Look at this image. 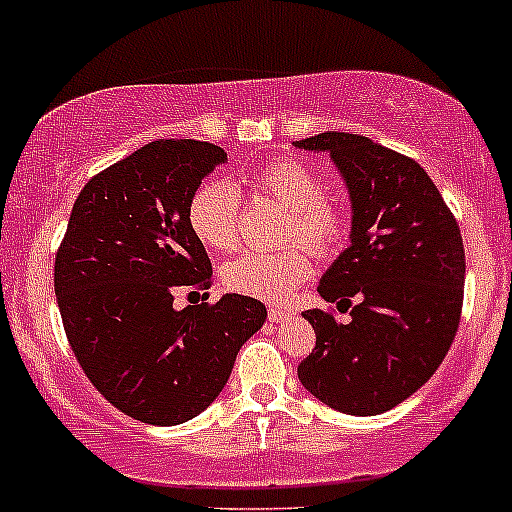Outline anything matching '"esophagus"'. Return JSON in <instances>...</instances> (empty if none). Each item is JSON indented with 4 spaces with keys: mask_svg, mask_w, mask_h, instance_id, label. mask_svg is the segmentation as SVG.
Wrapping results in <instances>:
<instances>
[{
    "mask_svg": "<svg viewBox=\"0 0 512 512\" xmlns=\"http://www.w3.org/2000/svg\"><path fill=\"white\" fill-rule=\"evenodd\" d=\"M293 312H290V307L285 305H268V320L271 322H280L285 320V317H290Z\"/></svg>",
    "mask_w": 512,
    "mask_h": 512,
    "instance_id": "obj_1",
    "label": "esophagus"
}]
</instances>
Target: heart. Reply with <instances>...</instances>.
Listing matches in <instances>:
<instances>
[{
  "mask_svg": "<svg viewBox=\"0 0 512 512\" xmlns=\"http://www.w3.org/2000/svg\"><path fill=\"white\" fill-rule=\"evenodd\" d=\"M241 183L254 195L268 197L288 210L285 241H302L320 256L344 244L349 214L344 205L324 195L322 175L302 161L278 158L263 163L246 173ZM188 222L207 249H234L239 244V190L227 180H205L192 192ZM304 247L290 244L278 251H246L224 266V283L249 298L283 300L300 280L310 276V256Z\"/></svg>",
  "mask_w": 512,
  "mask_h": 512,
  "instance_id": "1",
  "label": "heart"
}]
</instances>
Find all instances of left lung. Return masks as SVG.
Returning <instances> with one entry per match:
<instances>
[{"instance_id":"8db88e82","label":"left lung","mask_w":512,"mask_h":512,"mask_svg":"<svg viewBox=\"0 0 512 512\" xmlns=\"http://www.w3.org/2000/svg\"><path fill=\"white\" fill-rule=\"evenodd\" d=\"M329 153L351 200V234L320 278L332 312L307 310L317 342L300 383L346 415H378L425 386L454 342L464 302V241L420 163L344 131L295 141ZM357 302L350 305V298Z\"/></svg>"}]
</instances>
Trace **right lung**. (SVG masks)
Masks as SVG:
<instances>
[{
  "label": "right lung",
  "instance_id": "obj_1",
  "mask_svg": "<svg viewBox=\"0 0 512 512\" xmlns=\"http://www.w3.org/2000/svg\"><path fill=\"white\" fill-rule=\"evenodd\" d=\"M224 161V148L207 141L141 146L82 188L56 254L58 310L75 359L114 408L148 425L200 415L266 322L263 302L236 293L173 307L175 288L212 280L188 205Z\"/></svg>",
  "mask_w": 512,
  "mask_h": 512
}]
</instances>
